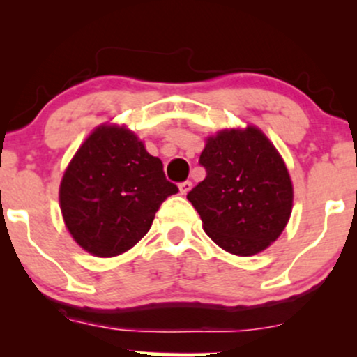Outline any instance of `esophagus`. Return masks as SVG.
Here are the masks:
<instances>
[{"mask_svg":"<svg viewBox=\"0 0 357 357\" xmlns=\"http://www.w3.org/2000/svg\"><path fill=\"white\" fill-rule=\"evenodd\" d=\"M191 186H192L191 181H183V183H179V191H181V195H186V192L191 190Z\"/></svg>","mask_w":357,"mask_h":357,"instance_id":"obj_1","label":"esophagus"}]
</instances>
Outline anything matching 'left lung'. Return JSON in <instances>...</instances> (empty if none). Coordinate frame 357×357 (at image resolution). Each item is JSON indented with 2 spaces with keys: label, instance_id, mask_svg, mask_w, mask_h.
Instances as JSON below:
<instances>
[{
  "label": "left lung",
  "instance_id": "1",
  "mask_svg": "<svg viewBox=\"0 0 357 357\" xmlns=\"http://www.w3.org/2000/svg\"><path fill=\"white\" fill-rule=\"evenodd\" d=\"M199 165L206 178L186 198L218 247L248 257L280 236L292 213V181L261 130H221L206 141Z\"/></svg>",
  "mask_w": 357,
  "mask_h": 357
}]
</instances>
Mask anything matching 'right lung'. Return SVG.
I'll list each match as a JSON object with an SVG mask.
<instances>
[{"label": "right lung", "mask_w": 357, "mask_h": 357, "mask_svg": "<svg viewBox=\"0 0 357 357\" xmlns=\"http://www.w3.org/2000/svg\"><path fill=\"white\" fill-rule=\"evenodd\" d=\"M178 186L162 162L124 127L100 126L73 155L60 184L65 225L82 248L116 257L149 231L162 202Z\"/></svg>", "instance_id": "right-lung-1"}]
</instances>
